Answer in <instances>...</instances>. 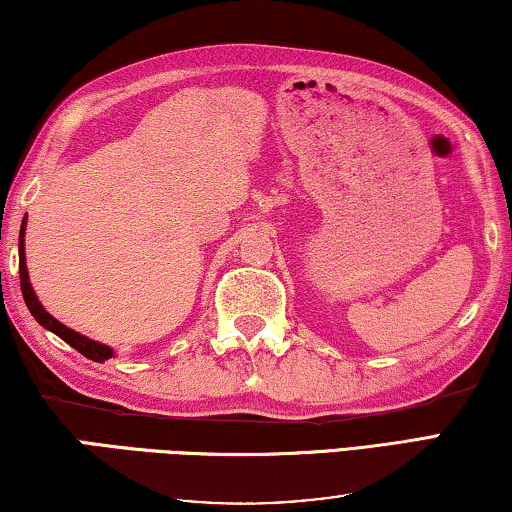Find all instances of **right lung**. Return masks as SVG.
<instances>
[{
  "label": "right lung",
  "mask_w": 512,
  "mask_h": 512,
  "mask_svg": "<svg viewBox=\"0 0 512 512\" xmlns=\"http://www.w3.org/2000/svg\"><path fill=\"white\" fill-rule=\"evenodd\" d=\"M24 232H27V216H24L22 227H20L18 253H20V287H22V298H24V303H27L31 316H34V319H36L45 330L54 332L56 337H61L63 342L70 344L72 348H75V351H79L81 355H84V358L93 360V362H104V360L113 358V355H116V351H113L111 346L95 342V339L81 335V332L72 330V328H68V326H63V323L56 321L54 316L45 310L43 303H40L38 296H36V291H34V287H31V280H29L27 257H24V255H27V253H24Z\"/></svg>",
  "instance_id": "1"
}]
</instances>
